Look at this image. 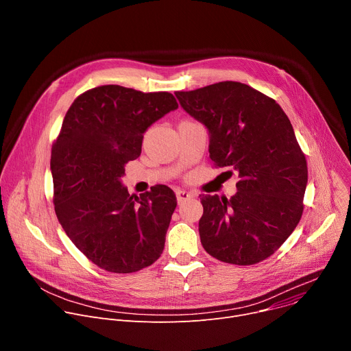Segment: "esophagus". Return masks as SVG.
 <instances>
[{
    "label": "esophagus",
    "mask_w": 351,
    "mask_h": 351,
    "mask_svg": "<svg viewBox=\"0 0 351 351\" xmlns=\"http://www.w3.org/2000/svg\"><path fill=\"white\" fill-rule=\"evenodd\" d=\"M191 197H193V194L189 193V191H186V190H176V198H178V203H179V204L184 203L186 199H189V198H191Z\"/></svg>",
    "instance_id": "34e87169"
}]
</instances>
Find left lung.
Instances as JSON below:
<instances>
[{"instance_id":"8db88e82","label":"left lung","mask_w":351,"mask_h":351,"mask_svg":"<svg viewBox=\"0 0 351 351\" xmlns=\"http://www.w3.org/2000/svg\"><path fill=\"white\" fill-rule=\"evenodd\" d=\"M175 95L208 130L214 164L233 168L240 178L229 199L218 194L199 198L204 250L236 265L268 258L300 222L308 180L307 161L287 115L275 99L239 82Z\"/></svg>"}]
</instances>
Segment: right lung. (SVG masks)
<instances>
[{
	"mask_svg": "<svg viewBox=\"0 0 351 351\" xmlns=\"http://www.w3.org/2000/svg\"><path fill=\"white\" fill-rule=\"evenodd\" d=\"M175 110L171 93L107 84L79 95L65 115L51 152L56 214L72 243L108 272H136L162 254L175 193L160 184L133 197L122 178L145 130Z\"/></svg>",
	"mask_w": 351,
	"mask_h": 351,
	"instance_id": "1",
	"label": "right lung"
}]
</instances>
